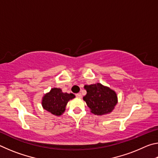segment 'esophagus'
<instances>
[{"instance_id":"34e87169","label":"esophagus","mask_w":158,"mask_h":158,"mask_svg":"<svg viewBox=\"0 0 158 158\" xmlns=\"http://www.w3.org/2000/svg\"><path fill=\"white\" fill-rule=\"evenodd\" d=\"M76 96H77V98H81L82 97L81 93H77V94H76Z\"/></svg>"}]
</instances>
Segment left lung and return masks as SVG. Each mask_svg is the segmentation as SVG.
<instances>
[{
  "mask_svg": "<svg viewBox=\"0 0 158 158\" xmlns=\"http://www.w3.org/2000/svg\"><path fill=\"white\" fill-rule=\"evenodd\" d=\"M84 89L87 93L83 99L91 113L101 116L113 111L118 102L117 95L114 90L100 83L85 85Z\"/></svg>",
  "mask_w": 158,
  "mask_h": 158,
  "instance_id": "left-lung-1",
  "label": "left lung"
}]
</instances>
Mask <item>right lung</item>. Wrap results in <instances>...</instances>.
<instances>
[{
  "mask_svg": "<svg viewBox=\"0 0 158 158\" xmlns=\"http://www.w3.org/2000/svg\"><path fill=\"white\" fill-rule=\"evenodd\" d=\"M75 98L73 93H63L62 90L53 88L49 93L44 95L42 105L47 111L55 116H60L65 110V106L68 101Z\"/></svg>",
  "mask_w": 158,
  "mask_h": 158,
  "instance_id": "obj_1",
  "label": "right lung"
}]
</instances>
